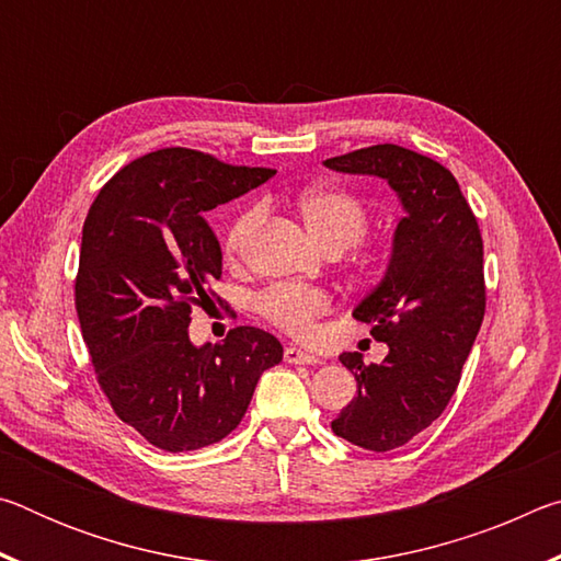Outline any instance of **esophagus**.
<instances>
[{
    "label": "esophagus",
    "mask_w": 561,
    "mask_h": 561,
    "mask_svg": "<svg viewBox=\"0 0 561 561\" xmlns=\"http://www.w3.org/2000/svg\"><path fill=\"white\" fill-rule=\"evenodd\" d=\"M284 360H287V364H317L319 358L314 354L301 351L299 346H287L284 348Z\"/></svg>",
    "instance_id": "esophagus-1"
}]
</instances>
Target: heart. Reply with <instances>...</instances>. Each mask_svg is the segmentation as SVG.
I'll return each instance as SVG.
<instances>
[{
    "label": "heart",
    "mask_w": 561,
    "mask_h": 561,
    "mask_svg": "<svg viewBox=\"0 0 561 561\" xmlns=\"http://www.w3.org/2000/svg\"><path fill=\"white\" fill-rule=\"evenodd\" d=\"M297 210L314 240L331 247L356 244L368 227L366 205L344 187H307L297 197ZM264 220V207L252 205L230 225L225 237V250L230 257H240L254 230ZM329 297L321 289L301 287V284H277L257 297L260 314L291 336H307L314 321L329 311Z\"/></svg>",
    "instance_id": "b5f03b06"
}]
</instances>
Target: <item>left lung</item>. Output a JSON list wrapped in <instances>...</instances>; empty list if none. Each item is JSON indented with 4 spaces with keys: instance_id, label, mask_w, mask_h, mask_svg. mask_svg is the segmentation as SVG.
<instances>
[{
    "instance_id": "1",
    "label": "left lung",
    "mask_w": 561,
    "mask_h": 561,
    "mask_svg": "<svg viewBox=\"0 0 561 561\" xmlns=\"http://www.w3.org/2000/svg\"><path fill=\"white\" fill-rule=\"evenodd\" d=\"M324 165L383 178L405 213L383 279L354 309L388 356L368 366L356 351L339 356L358 396L331 421L339 438L386 453L428 428L460 383L485 317L482 237L458 180L428 156L383 144Z\"/></svg>"
}]
</instances>
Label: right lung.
<instances>
[{
	"label": "right lung",
	"mask_w": 561,
	"mask_h": 561,
	"mask_svg": "<svg viewBox=\"0 0 561 561\" xmlns=\"http://www.w3.org/2000/svg\"><path fill=\"white\" fill-rule=\"evenodd\" d=\"M277 173L163 148L121 168L83 222L76 314L99 383L123 423L168 453L197 450L240 425L254 386L282 360L257 327L222 344L187 336L193 304L222 277L205 215Z\"/></svg>",
	"instance_id": "obj_1"
}]
</instances>
